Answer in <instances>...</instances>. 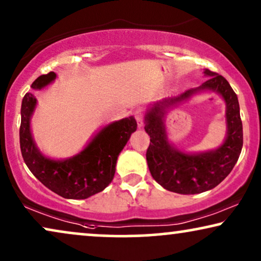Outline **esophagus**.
<instances>
[{"label":"esophagus","instance_id":"1","mask_svg":"<svg viewBox=\"0 0 261 261\" xmlns=\"http://www.w3.org/2000/svg\"><path fill=\"white\" fill-rule=\"evenodd\" d=\"M135 118H136V120H137V124H138V126L140 127H142L143 126V119H144V113H143V110H136L135 111Z\"/></svg>","mask_w":261,"mask_h":261}]
</instances>
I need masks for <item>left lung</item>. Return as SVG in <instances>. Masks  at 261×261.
<instances>
[{"instance_id":"obj_1","label":"left lung","mask_w":261,"mask_h":261,"mask_svg":"<svg viewBox=\"0 0 261 261\" xmlns=\"http://www.w3.org/2000/svg\"><path fill=\"white\" fill-rule=\"evenodd\" d=\"M210 76L203 85L173 98L156 102L145 113V131L150 136L147 162L152 178L166 190L180 194H196L209 191L227 178L241 152L244 144L239 100L229 82L222 75L205 69ZM201 90H213L226 101L227 137L216 151L198 154L180 152L168 142L164 125L166 110L186 101Z\"/></svg>"}]
</instances>
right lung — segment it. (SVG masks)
I'll list each match as a JSON object with an SVG mask.
<instances>
[{"mask_svg":"<svg viewBox=\"0 0 261 261\" xmlns=\"http://www.w3.org/2000/svg\"><path fill=\"white\" fill-rule=\"evenodd\" d=\"M55 79L56 74L51 71L39 76L31 87L39 90ZM36 105V96L26 93L21 103L20 148L32 174L48 190L67 199H86L106 189L116 173L118 155L136 131L135 118H124L101 128L77 155L67 160H51L39 151L31 134V117Z\"/></svg>","mask_w":261,"mask_h":261,"instance_id":"right-lung-1","label":"right lung"}]
</instances>
